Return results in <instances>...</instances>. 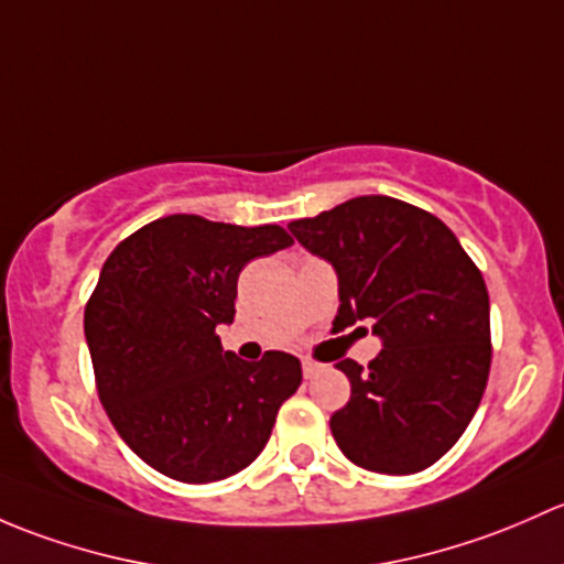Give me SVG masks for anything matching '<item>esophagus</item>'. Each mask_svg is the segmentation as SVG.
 I'll return each mask as SVG.
<instances>
[{
	"instance_id": "1",
	"label": "esophagus",
	"mask_w": 564,
	"mask_h": 564,
	"mask_svg": "<svg viewBox=\"0 0 564 564\" xmlns=\"http://www.w3.org/2000/svg\"><path fill=\"white\" fill-rule=\"evenodd\" d=\"M301 369H304V377L306 380H312V377H317L323 371V364H317V361H304L301 364Z\"/></svg>"
}]
</instances>
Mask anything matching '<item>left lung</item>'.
Listing matches in <instances>:
<instances>
[{"instance_id": "8db88e82", "label": "left lung", "mask_w": 564, "mask_h": 564, "mask_svg": "<svg viewBox=\"0 0 564 564\" xmlns=\"http://www.w3.org/2000/svg\"><path fill=\"white\" fill-rule=\"evenodd\" d=\"M290 234L339 280L334 328L371 323L382 350L369 367L336 364L350 402L330 434L358 467L410 475L448 454L473 421L491 367L489 293L478 265L434 214L361 195Z\"/></svg>"}]
</instances>
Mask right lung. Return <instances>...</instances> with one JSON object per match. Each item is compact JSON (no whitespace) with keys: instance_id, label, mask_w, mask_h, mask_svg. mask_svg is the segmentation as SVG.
I'll return each mask as SVG.
<instances>
[{"instance_id":"1","label":"right lung","mask_w":564,"mask_h":564,"mask_svg":"<svg viewBox=\"0 0 564 564\" xmlns=\"http://www.w3.org/2000/svg\"><path fill=\"white\" fill-rule=\"evenodd\" d=\"M280 225L208 223L171 214L110 252L86 304L97 393L119 437L182 484H212L265 448L301 361L269 350L241 361L217 325L236 317V284L254 258L290 247Z\"/></svg>"}]
</instances>
